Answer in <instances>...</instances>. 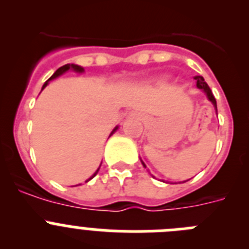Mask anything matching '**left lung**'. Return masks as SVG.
<instances>
[{"label":"left lung","instance_id":"1","mask_svg":"<svg viewBox=\"0 0 249 249\" xmlns=\"http://www.w3.org/2000/svg\"><path fill=\"white\" fill-rule=\"evenodd\" d=\"M193 78H195V80L197 81V87H198V89H203V91L206 92V94H207V97H208V100H210L211 102H212L213 105H214L215 109H217V102H215L214 96H213L212 91H211V89H210V86L207 85L203 77H202V76H195V77H193ZM143 164H144V163H143Z\"/></svg>","mask_w":249,"mask_h":249}]
</instances>
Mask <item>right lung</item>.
I'll use <instances>...</instances> for the list:
<instances>
[{"label": "right lung", "instance_id": "right-lung-1", "mask_svg": "<svg viewBox=\"0 0 249 249\" xmlns=\"http://www.w3.org/2000/svg\"><path fill=\"white\" fill-rule=\"evenodd\" d=\"M68 70H73V71H77V72H82V71H83V68L81 67V66H77V65H70V63H68V65H65V66H62V67H59L58 70H57V71L54 72V73L52 74V76L50 77V78H48V80H47V82H48V81H51V80H53V78H56V77L61 76V74H62V73H65V72H66V71H68ZM47 82H46L45 85H43L42 89H45L46 86H47ZM116 129H117V127H116V128H114L113 131H112V133H113V132L116 131ZM112 133H111V135H112ZM98 169H100V168H98ZM98 169H97V171H96V172H94V175L92 176V177L89 178V179H92V178H93L94 176L97 175Z\"/></svg>", "mask_w": 249, "mask_h": 249}]
</instances>
